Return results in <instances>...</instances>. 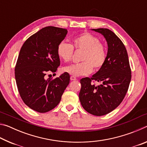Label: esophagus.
<instances>
[{"mask_svg": "<svg viewBox=\"0 0 147 147\" xmlns=\"http://www.w3.org/2000/svg\"><path fill=\"white\" fill-rule=\"evenodd\" d=\"M70 79H71V80H72V81L76 80V77H75V76H71Z\"/></svg>", "mask_w": 147, "mask_h": 147, "instance_id": "1", "label": "esophagus"}]
</instances>
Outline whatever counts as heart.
<instances>
[{"label":"heart","instance_id":"obj_1","mask_svg":"<svg viewBox=\"0 0 147 147\" xmlns=\"http://www.w3.org/2000/svg\"><path fill=\"white\" fill-rule=\"evenodd\" d=\"M73 46L65 41H61L57 48L59 58L65 62L71 61L73 47L84 51L81 58L82 62L72 64L63 67V71L73 76L88 75L94 69H99L105 63L106 49L99 39L93 34L85 32L76 37L73 40Z\"/></svg>","mask_w":147,"mask_h":147}]
</instances>
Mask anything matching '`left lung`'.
<instances>
[{
    "instance_id": "1",
    "label": "left lung",
    "mask_w": 147,
    "mask_h": 147,
    "mask_svg": "<svg viewBox=\"0 0 147 147\" xmlns=\"http://www.w3.org/2000/svg\"><path fill=\"white\" fill-rule=\"evenodd\" d=\"M102 35L108 44L105 63L91 78L80 80L79 99L88 113L96 116L106 115L121 103L131 81V69L127 51L115 33L107 28L91 29ZM95 80L101 84H91Z\"/></svg>"
}]
</instances>
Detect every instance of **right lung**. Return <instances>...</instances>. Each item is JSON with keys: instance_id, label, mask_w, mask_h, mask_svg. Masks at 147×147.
<instances>
[{"instance_id": "obj_1", "label": "right lung", "mask_w": 147, "mask_h": 147, "mask_svg": "<svg viewBox=\"0 0 147 147\" xmlns=\"http://www.w3.org/2000/svg\"><path fill=\"white\" fill-rule=\"evenodd\" d=\"M67 30L47 26L24 42L15 69V77L20 96L30 108L39 113L54 109L59 103L70 76L67 73L51 80L47 73H55L60 65L57 54L59 43Z\"/></svg>"}]
</instances>
